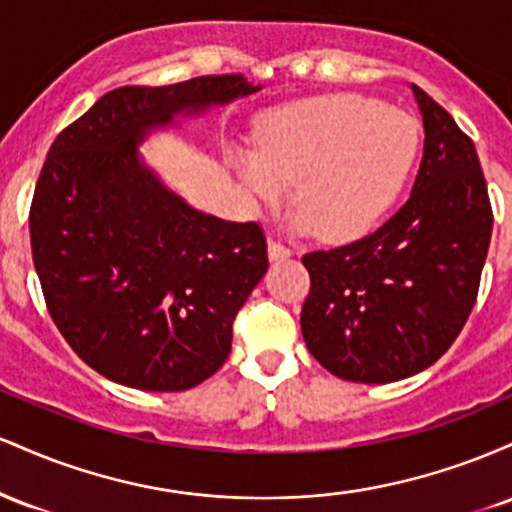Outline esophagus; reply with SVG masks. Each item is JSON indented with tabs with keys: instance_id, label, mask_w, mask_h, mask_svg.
Segmentation results:
<instances>
[{
	"instance_id": "esophagus-1",
	"label": "esophagus",
	"mask_w": 512,
	"mask_h": 512,
	"mask_svg": "<svg viewBox=\"0 0 512 512\" xmlns=\"http://www.w3.org/2000/svg\"><path fill=\"white\" fill-rule=\"evenodd\" d=\"M267 252H269V260H272V262H284L293 255V250L286 248V245L279 243V240H269Z\"/></svg>"
}]
</instances>
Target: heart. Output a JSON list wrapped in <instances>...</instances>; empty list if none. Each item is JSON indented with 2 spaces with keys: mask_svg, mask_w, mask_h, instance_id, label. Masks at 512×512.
I'll list each match as a JSON object with an SVG mask.
<instances>
[{
  "mask_svg": "<svg viewBox=\"0 0 512 512\" xmlns=\"http://www.w3.org/2000/svg\"><path fill=\"white\" fill-rule=\"evenodd\" d=\"M419 139L411 115L358 93H332L264 115L255 151H236L233 166L264 202L284 197L296 180V226L342 243L370 231L395 204Z\"/></svg>",
  "mask_w": 512,
  "mask_h": 512,
  "instance_id": "1",
  "label": "heart"
}]
</instances>
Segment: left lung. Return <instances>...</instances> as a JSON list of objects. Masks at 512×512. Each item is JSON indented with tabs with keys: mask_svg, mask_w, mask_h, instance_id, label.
Instances as JSON below:
<instances>
[{
	"mask_svg": "<svg viewBox=\"0 0 512 512\" xmlns=\"http://www.w3.org/2000/svg\"><path fill=\"white\" fill-rule=\"evenodd\" d=\"M411 91L426 139L407 204L370 236L303 257L305 346L351 383H395L433 366L477 303L491 243L474 142L426 91Z\"/></svg>",
	"mask_w": 512,
	"mask_h": 512,
	"instance_id": "left-lung-1",
	"label": "left lung"
}]
</instances>
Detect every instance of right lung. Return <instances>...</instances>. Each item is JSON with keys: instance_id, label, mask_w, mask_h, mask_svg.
I'll return each instance as SVG.
<instances>
[{"instance_id": "right-lung-1", "label": "right lung", "mask_w": 512, "mask_h": 512, "mask_svg": "<svg viewBox=\"0 0 512 512\" xmlns=\"http://www.w3.org/2000/svg\"><path fill=\"white\" fill-rule=\"evenodd\" d=\"M260 88L243 74L122 86L50 146L28 216L35 272L57 330L113 383L190 390L231 354L233 320L269 267L262 228L192 209L139 144Z\"/></svg>"}]
</instances>
